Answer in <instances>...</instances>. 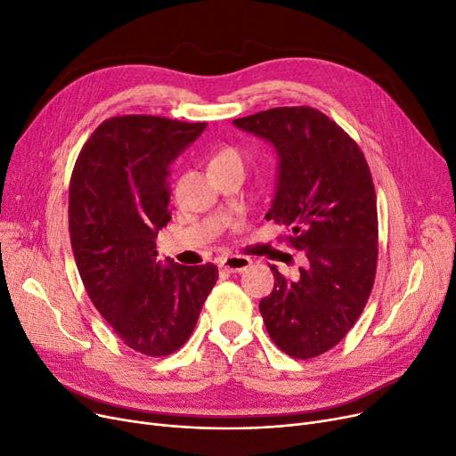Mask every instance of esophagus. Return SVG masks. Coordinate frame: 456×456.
Instances as JSON below:
<instances>
[{
	"instance_id": "esophagus-1",
	"label": "esophagus",
	"mask_w": 456,
	"mask_h": 456,
	"mask_svg": "<svg viewBox=\"0 0 456 456\" xmlns=\"http://www.w3.org/2000/svg\"><path fill=\"white\" fill-rule=\"evenodd\" d=\"M250 264H252L250 257H247V256H235V254L224 256V257H221V262H219L221 269H224L226 273H241Z\"/></svg>"
}]
</instances>
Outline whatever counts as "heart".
Returning a JSON list of instances; mask_svg holds the SVG:
<instances>
[{"label":"heart","mask_w":456,"mask_h":456,"mask_svg":"<svg viewBox=\"0 0 456 456\" xmlns=\"http://www.w3.org/2000/svg\"><path fill=\"white\" fill-rule=\"evenodd\" d=\"M215 159H241V156L235 148H223L211 161H215Z\"/></svg>","instance_id":"heart-1"}]
</instances>
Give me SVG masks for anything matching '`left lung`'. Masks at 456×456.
Here are the masks:
<instances>
[{"mask_svg": "<svg viewBox=\"0 0 456 456\" xmlns=\"http://www.w3.org/2000/svg\"><path fill=\"white\" fill-rule=\"evenodd\" d=\"M233 124L276 148L280 175L265 219L306 252L295 280L274 271L273 293L259 302L265 329L291 358L330 351L362 315L379 257L377 194L356 141L308 105L274 107Z\"/></svg>", "mask_w": 456, "mask_h": 456, "instance_id": "left-lung-1", "label": "left lung"}]
</instances>
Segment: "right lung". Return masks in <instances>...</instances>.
<instances>
[{
    "instance_id": "obj_1",
    "label": "right lung",
    "mask_w": 456,
    "mask_h": 456,
    "mask_svg": "<svg viewBox=\"0 0 456 456\" xmlns=\"http://www.w3.org/2000/svg\"><path fill=\"white\" fill-rule=\"evenodd\" d=\"M154 115L103 120L76 159L69 230L86 295L113 332L146 356L176 353L219 269L156 262L158 232L168 224V165L206 129Z\"/></svg>"
}]
</instances>
